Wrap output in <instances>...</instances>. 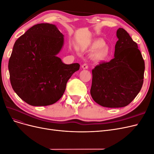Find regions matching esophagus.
Returning a JSON list of instances; mask_svg holds the SVG:
<instances>
[{
	"instance_id": "34e87169",
	"label": "esophagus",
	"mask_w": 154,
	"mask_h": 154,
	"mask_svg": "<svg viewBox=\"0 0 154 154\" xmlns=\"http://www.w3.org/2000/svg\"><path fill=\"white\" fill-rule=\"evenodd\" d=\"M82 67L83 69H87L88 67V65H87V63H84V64L82 65Z\"/></svg>"
}]
</instances>
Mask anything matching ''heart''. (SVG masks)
Segmentation results:
<instances>
[{"mask_svg": "<svg viewBox=\"0 0 154 154\" xmlns=\"http://www.w3.org/2000/svg\"><path fill=\"white\" fill-rule=\"evenodd\" d=\"M87 48L93 52V57L98 62L107 61L110 57L111 51L108 45L105 44L104 40L96 39L91 41Z\"/></svg>", "mask_w": 154, "mask_h": 154, "instance_id": "b5f03b06", "label": "heart"}]
</instances>
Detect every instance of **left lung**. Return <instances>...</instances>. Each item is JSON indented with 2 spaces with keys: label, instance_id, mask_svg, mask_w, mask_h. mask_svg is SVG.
Wrapping results in <instances>:
<instances>
[{
  "label": "left lung",
  "instance_id": "8db88e82",
  "mask_svg": "<svg viewBox=\"0 0 154 154\" xmlns=\"http://www.w3.org/2000/svg\"><path fill=\"white\" fill-rule=\"evenodd\" d=\"M114 58L92 69L91 94L97 104L109 108L128 105L140 92L144 62L137 44L128 32L119 28Z\"/></svg>",
  "mask_w": 154,
  "mask_h": 154
}]
</instances>
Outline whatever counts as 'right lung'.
Here are the masks:
<instances>
[{
    "instance_id": "add662e5",
    "label": "right lung",
    "mask_w": 154,
    "mask_h": 154,
    "mask_svg": "<svg viewBox=\"0 0 154 154\" xmlns=\"http://www.w3.org/2000/svg\"><path fill=\"white\" fill-rule=\"evenodd\" d=\"M63 35L55 25H35L13 45L8 69L13 89L32 106H47L61 98L67 82L80 69L78 63L65 64L57 57Z\"/></svg>"
}]
</instances>
